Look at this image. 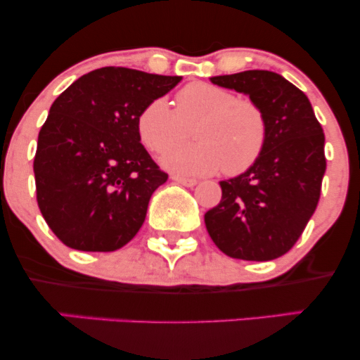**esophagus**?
Returning <instances> with one entry per match:
<instances>
[{
    "label": "esophagus",
    "instance_id": "1",
    "mask_svg": "<svg viewBox=\"0 0 360 360\" xmlns=\"http://www.w3.org/2000/svg\"><path fill=\"white\" fill-rule=\"evenodd\" d=\"M172 181H176V183L183 186H188V188H193V186L198 184L196 179H189V177H181V176H172Z\"/></svg>",
    "mask_w": 360,
    "mask_h": 360
}]
</instances>
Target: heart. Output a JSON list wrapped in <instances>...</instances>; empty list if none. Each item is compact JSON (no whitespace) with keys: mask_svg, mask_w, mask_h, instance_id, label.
Segmentation results:
<instances>
[{"mask_svg":"<svg viewBox=\"0 0 360 360\" xmlns=\"http://www.w3.org/2000/svg\"><path fill=\"white\" fill-rule=\"evenodd\" d=\"M189 127L197 142L171 149L160 159L181 176H206L220 169L229 176L242 174L257 162L269 134L257 103L210 82L184 86L176 94V110L155 98L137 118L140 140L157 154L182 141Z\"/></svg>","mask_w":360,"mask_h":360,"instance_id":"heart-1","label":"heart"}]
</instances>
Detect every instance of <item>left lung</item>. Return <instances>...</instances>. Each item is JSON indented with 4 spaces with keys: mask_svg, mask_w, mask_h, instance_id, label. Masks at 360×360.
I'll return each instance as SVG.
<instances>
[{
    "mask_svg": "<svg viewBox=\"0 0 360 360\" xmlns=\"http://www.w3.org/2000/svg\"><path fill=\"white\" fill-rule=\"evenodd\" d=\"M264 110L269 125L257 162L220 181L221 201L205 213L214 245L229 257L272 260L291 250L315 213L323 179L325 135L303 91L271 71L214 76Z\"/></svg>",
    "mask_w": 360,
    "mask_h": 360,
    "instance_id": "obj_1",
    "label": "left lung"
}]
</instances>
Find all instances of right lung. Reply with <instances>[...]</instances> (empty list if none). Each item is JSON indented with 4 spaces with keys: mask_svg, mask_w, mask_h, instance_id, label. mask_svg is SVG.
<instances>
[{
    "mask_svg": "<svg viewBox=\"0 0 360 360\" xmlns=\"http://www.w3.org/2000/svg\"><path fill=\"white\" fill-rule=\"evenodd\" d=\"M183 77L101 68L52 103L34 159L37 203L76 250L113 252L137 235L167 174L140 143L137 118Z\"/></svg>",
    "mask_w": 360,
    "mask_h": 360,
    "instance_id": "right-lung-1",
    "label": "right lung"
}]
</instances>
